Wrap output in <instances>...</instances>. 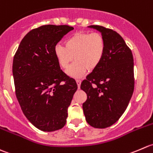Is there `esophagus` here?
Segmentation results:
<instances>
[{
  "instance_id": "obj_1",
  "label": "esophagus",
  "mask_w": 153,
  "mask_h": 153,
  "mask_svg": "<svg viewBox=\"0 0 153 153\" xmlns=\"http://www.w3.org/2000/svg\"><path fill=\"white\" fill-rule=\"evenodd\" d=\"M76 83H77V86H78V88H79L80 84H81V80L76 79Z\"/></svg>"
}]
</instances>
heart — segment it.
<instances>
[{
  "label": "heart",
  "instance_id": "heart-1",
  "mask_svg": "<svg viewBox=\"0 0 153 153\" xmlns=\"http://www.w3.org/2000/svg\"><path fill=\"white\" fill-rule=\"evenodd\" d=\"M105 52V42L99 33H74L65 42L54 47V55L60 67L68 68L74 57L75 62L68 69L67 74L73 78H79L86 70L92 71L102 62Z\"/></svg>",
  "mask_w": 153,
  "mask_h": 153
}]
</instances>
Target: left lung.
Listing matches in <instances>:
<instances>
[{"label": "left lung", "instance_id": "1", "mask_svg": "<svg viewBox=\"0 0 153 153\" xmlns=\"http://www.w3.org/2000/svg\"><path fill=\"white\" fill-rule=\"evenodd\" d=\"M105 42L102 62L83 80L80 88L87 94L82 109L87 123L94 128L111 126L127 108L134 91V59L123 38L114 30L91 25Z\"/></svg>", "mask_w": 153, "mask_h": 153}]
</instances>
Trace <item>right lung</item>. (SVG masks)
<instances>
[{"mask_svg": "<svg viewBox=\"0 0 153 153\" xmlns=\"http://www.w3.org/2000/svg\"><path fill=\"white\" fill-rule=\"evenodd\" d=\"M74 27L44 25L29 32L13 63L16 94L24 114L34 126L53 131L66 123L68 108L77 90L74 79L61 70L54 47Z\"/></svg>", "mask_w": 153, "mask_h": 153, "instance_id": "right-lung-1", "label": "right lung"}]
</instances>
